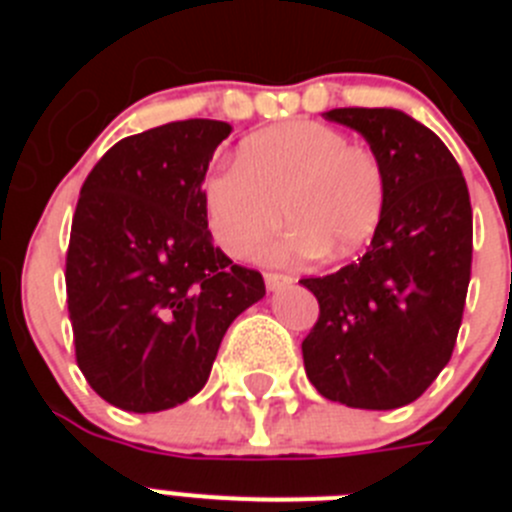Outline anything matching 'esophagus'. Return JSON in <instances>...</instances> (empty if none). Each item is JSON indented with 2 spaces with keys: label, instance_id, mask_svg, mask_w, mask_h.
Returning a JSON list of instances; mask_svg holds the SVG:
<instances>
[{
  "label": "esophagus",
  "instance_id": "1",
  "mask_svg": "<svg viewBox=\"0 0 512 512\" xmlns=\"http://www.w3.org/2000/svg\"><path fill=\"white\" fill-rule=\"evenodd\" d=\"M264 282H266V289H269V292H279V289L289 287V284L295 282V279L287 277V274H266Z\"/></svg>",
  "mask_w": 512,
  "mask_h": 512
}]
</instances>
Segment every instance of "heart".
Here are the masks:
<instances>
[{"mask_svg":"<svg viewBox=\"0 0 512 512\" xmlns=\"http://www.w3.org/2000/svg\"><path fill=\"white\" fill-rule=\"evenodd\" d=\"M202 212L217 246L235 259L251 256L279 228L282 212L295 225L261 251L266 261L351 256L382 223V166L341 130L284 122L251 135L235 166L207 176Z\"/></svg>","mask_w":512,"mask_h":512,"instance_id":"1","label":"heart"}]
</instances>
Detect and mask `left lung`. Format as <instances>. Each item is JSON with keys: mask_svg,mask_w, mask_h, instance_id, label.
<instances>
[{"mask_svg": "<svg viewBox=\"0 0 512 512\" xmlns=\"http://www.w3.org/2000/svg\"><path fill=\"white\" fill-rule=\"evenodd\" d=\"M325 120L364 135L384 176V212L356 264L302 279L320 318L302 341L312 387L359 410L418 400L449 364L472 277V202L433 130L392 107H343Z\"/></svg>", "mask_w": 512, "mask_h": 512, "instance_id": "left-lung-1", "label": "left lung"}]
</instances>
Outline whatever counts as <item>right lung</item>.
<instances>
[{
  "mask_svg": "<svg viewBox=\"0 0 512 512\" xmlns=\"http://www.w3.org/2000/svg\"><path fill=\"white\" fill-rule=\"evenodd\" d=\"M228 122L182 120L122 138L81 187L66 253L76 364L102 400L158 413L205 387L259 271L212 243L202 182Z\"/></svg>",
  "mask_w": 512,
  "mask_h": 512,
  "instance_id": "1",
  "label": "right lung"
}]
</instances>
